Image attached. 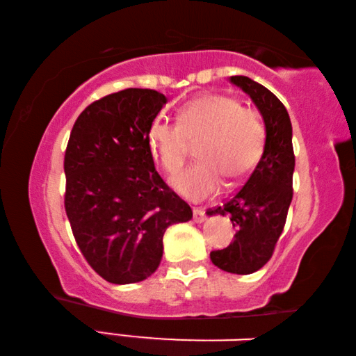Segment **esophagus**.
<instances>
[{
    "label": "esophagus",
    "mask_w": 356,
    "mask_h": 356,
    "mask_svg": "<svg viewBox=\"0 0 356 356\" xmlns=\"http://www.w3.org/2000/svg\"><path fill=\"white\" fill-rule=\"evenodd\" d=\"M206 210L204 209H195L193 210V220H195L196 222H202V221H206Z\"/></svg>",
    "instance_id": "34e87169"
}]
</instances>
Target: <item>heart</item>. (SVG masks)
Segmentation results:
<instances>
[{
	"label": "heart",
	"instance_id": "b5f03b06",
	"mask_svg": "<svg viewBox=\"0 0 356 356\" xmlns=\"http://www.w3.org/2000/svg\"><path fill=\"white\" fill-rule=\"evenodd\" d=\"M147 140L166 172L185 163L190 143H197L200 161L171 179L172 188L188 201H202L218 191L222 176L231 182L243 179L261 159L265 144L262 118L237 99L206 94L180 108L177 122L156 119Z\"/></svg>",
	"mask_w": 356,
	"mask_h": 356
}]
</instances>
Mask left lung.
<instances>
[{
  "instance_id": "left-lung-1",
  "label": "left lung",
  "mask_w": 356,
  "mask_h": 356,
  "mask_svg": "<svg viewBox=\"0 0 356 356\" xmlns=\"http://www.w3.org/2000/svg\"><path fill=\"white\" fill-rule=\"evenodd\" d=\"M231 83L248 94L261 111L265 146L245 185L222 206L207 210V215H229L237 229L234 242L210 252V259L225 272L250 275L270 261L286 225L293 196L292 124L286 106L262 84L242 75L231 76Z\"/></svg>"
}]
</instances>
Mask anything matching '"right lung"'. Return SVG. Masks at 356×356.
I'll return each instance as SVG.
<instances>
[{"instance_id": "right-lung-1", "label": "right lung", "mask_w": 356, "mask_h": 356, "mask_svg": "<svg viewBox=\"0 0 356 356\" xmlns=\"http://www.w3.org/2000/svg\"><path fill=\"white\" fill-rule=\"evenodd\" d=\"M168 99L129 88L84 108L65 149V213L78 248L102 278L131 284L163 256V234L193 218L156 172L147 131Z\"/></svg>"}]
</instances>
